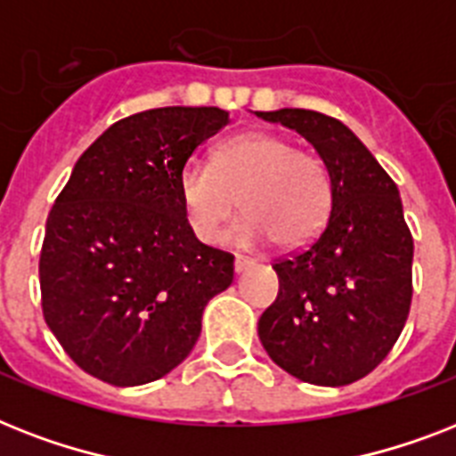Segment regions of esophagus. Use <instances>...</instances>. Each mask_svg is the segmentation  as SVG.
Segmentation results:
<instances>
[{"label": "esophagus", "instance_id": "esophagus-1", "mask_svg": "<svg viewBox=\"0 0 456 456\" xmlns=\"http://www.w3.org/2000/svg\"><path fill=\"white\" fill-rule=\"evenodd\" d=\"M251 265H254V261H251V258H245V256H238L235 258V273H245V271H249Z\"/></svg>", "mask_w": 456, "mask_h": 456}]
</instances>
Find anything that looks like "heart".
Returning <instances> with one entry per match:
<instances>
[{
    "instance_id": "1",
    "label": "heart",
    "mask_w": 456,
    "mask_h": 456,
    "mask_svg": "<svg viewBox=\"0 0 456 456\" xmlns=\"http://www.w3.org/2000/svg\"><path fill=\"white\" fill-rule=\"evenodd\" d=\"M185 221L202 242H216L240 205L245 214L225 235L238 247L280 240L297 249L318 238L331 209V181L315 155L282 136L247 131L214 151L211 165L188 162L178 174Z\"/></svg>"
}]
</instances>
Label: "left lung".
<instances>
[{
    "label": "left lung",
    "mask_w": 456,
    "mask_h": 456,
    "mask_svg": "<svg viewBox=\"0 0 456 456\" xmlns=\"http://www.w3.org/2000/svg\"><path fill=\"white\" fill-rule=\"evenodd\" d=\"M256 115L301 134L331 181L318 240L273 264L280 291L258 318V338L305 384H353L388 355L412 304L414 242L398 185L338 119L301 108Z\"/></svg>",
    "instance_id": "8db88e82"
}]
</instances>
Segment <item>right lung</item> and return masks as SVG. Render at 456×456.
I'll return each mask as SVG.
<instances>
[{
	"mask_svg": "<svg viewBox=\"0 0 456 456\" xmlns=\"http://www.w3.org/2000/svg\"><path fill=\"white\" fill-rule=\"evenodd\" d=\"M231 122L221 108L169 105L119 119L82 152L46 218L44 320L84 372L141 386L188 358L232 256L185 221L178 174Z\"/></svg>",
	"mask_w": 456,
	"mask_h": 456,
	"instance_id": "obj_1",
	"label": "right lung"
}]
</instances>
